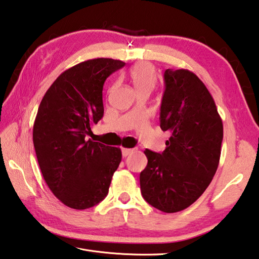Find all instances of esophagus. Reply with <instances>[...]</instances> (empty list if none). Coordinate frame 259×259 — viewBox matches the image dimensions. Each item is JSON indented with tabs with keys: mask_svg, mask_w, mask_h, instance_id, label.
Returning a JSON list of instances; mask_svg holds the SVG:
<instances>
[{
	"mask_svg": "<svg viewBox=\"0 0 259 259\" xmlns=\"http://www.w3.org/2000/svg\"><path fill=\"white\" fill-rule=\"evenodd\" d=\"M133 151H134L133 149H122V154H123V156H127Z\"/></svg>",
	"mask_w": 259,
	"mask_h": 259,
	"instance_id": "esophagus-1",
	"label": "esophagus"
}]
</instances>
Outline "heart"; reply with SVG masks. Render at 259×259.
Instances as JSON below:
<instances>
[{
  "instance_id": "heart-1",
  "label": "heart",
  "mask_w": 259,
  "mask_h": 259,
  "mask_svg": "<svg viewBox=\"0 0 259 259\" xmlns=\"http://www.w3.org/2000/svg\"><path fill=\"white\" fill-rule=\"evenodd\" d=\"M131 80L137 93L146 91L149 92L155 86L156 73L154 67L149 63H139L134 66L130 71Z\"/></svg>"
}]
</instances>
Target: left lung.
<instances>
[{"label":"left lung","instance_id":"1","mask_svg":"<svg viewBox=\"0 0 259 259\" xmlns=\"http://www.w3.org/2000/svg\"><path fill=\"white\" fill-rule=\"evenodd\" d=\"M160 126L171 137L162 153L145 150L140 174L142 196L172 213L184 210L205 191L217 171L224 126L204 83L188 69H166Z\"/></svg>","mask_w":259,"mask_h":259}]
</instances>
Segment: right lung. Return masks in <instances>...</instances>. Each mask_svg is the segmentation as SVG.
Instances as JSON below:
<instances>
[{"instance_id": "1", "label": "right lung", "mask_w": 259, "mask_h": 259, "mask_svg": "<svg viewBox=\"0 0 259 259\" xmlns=\"http://www.w3.org/2000/svg\"><path fill=\"white\" fill-rule=\"evenodd\" d=\"M124 66L110 58L82 61L63 71L40 103L33 124L36 159L51 192L69 208L88 209L104 200L122 160L119 147L87 137L104 115L105 80Z\"/></svg>"}]
</instances>
